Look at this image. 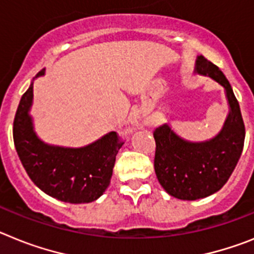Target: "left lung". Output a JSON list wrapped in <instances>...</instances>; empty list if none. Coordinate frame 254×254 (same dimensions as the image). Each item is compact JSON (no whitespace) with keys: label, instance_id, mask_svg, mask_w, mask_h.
Instances as JSON below:
<instances>
[{"label":"left lung","instance_id":"left-lung-1","mask_svg":"<svg viewBox=\"0 0 254 254\" xmlns=\"http://www.w3.org/2000/svg\"><path fill=\"white\" fill-rule=\"evenodd\" d=\"M194 72L224 87L229 115L221 131L204 142L184 139L169 124L154 130L156 176L170 195L183 200L200 199L220 190L237 166L246 138L239 103L224 72L203 56L197 57Z\"/></svg>","mask_w":254,"mask_h":254}]
</instances>
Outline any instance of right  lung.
<instances>
[{
	"label": "right lung",
	"mask_w": 254,
	"mask_h": 254,
	"mask_svg": "<svg viewBox=\"0 0 254 254\" xmlns=\"http://www.w3.org/2000/svg\"><path fill=\"white\" fill-rule=\"evenodd\" d=\"M45 71L42 69L34 79L43 76ZM32 103L33 81L21 97L12 130L15 148L32 182L66 203L98 199L110 185L116 154L124 143L115 131L80 148L45 143L34 130L29 114Z\"/></svg>",
	"instance_id": "right-lung-1"
}]
</instances>
